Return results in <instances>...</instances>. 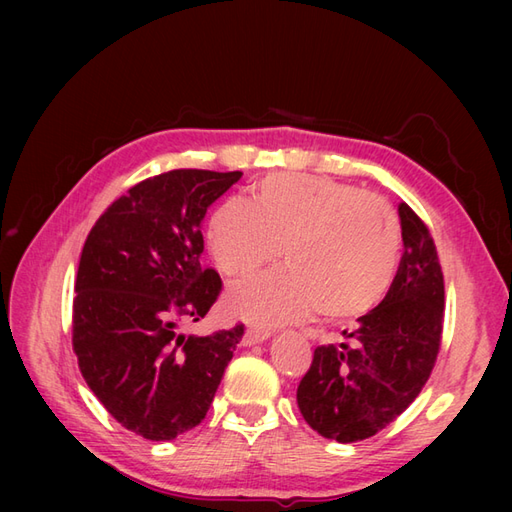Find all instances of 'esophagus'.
<instances>
[{"label": "esophagus", "mask_w": 512, "mask_h": 512, "mask_svg": "<svg viewBox=\"0 0 512 512\" xmlns=\"http://www.w3.org/2000/svg\"><path fill=\"white\" fill-rule=\"evenodd\" d=\"M271 337V331L267 329H258V327H250L245 331L243 335V346H254V344H260L265 342V339Z\"/></svg>", "instance_id": "esophagus-1"}]
</instances>
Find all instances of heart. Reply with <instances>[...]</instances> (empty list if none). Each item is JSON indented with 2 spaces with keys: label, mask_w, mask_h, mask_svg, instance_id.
Masks as SVG:
<instances>
[{
  "label": "heart",
  "mask_w": 512,
  "mask_h": 512,
  "mask_svg": "<svg viewBox=\"0 0 512 512\" xmlns=\"http://www.w3.org/2000/svg\"><path fill=\"white\" fill-rule=\"evenodd\" d=\"M209 250L232 277L250 275L282 252L288 269L230 290L232 312L273 327L314 316L352 318L389 290L401 245L395 209L356 185L280 173L254 188V205L226 198L207 228Z\"/></svg>",
  "instance_id": "1"
}]
</instances>
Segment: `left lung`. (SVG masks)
Here are the masks:
<instances>
[{
	"instance_id": "left-lung-1",
	"label": "left lung",
	"mask_w": 512,
	"mask_h": 512,
	"mask_svg": "<svg viewBox=\"0 0 512 512\" xmlns=\"http://www.w3.org/2000/svg\"><path fill=\"white\" fill-rule=\"evenodd\" d=\"M401 256L380 305L359 318L348 342L318 346L297 404L322 438L359 442L404 412L436 365L444 322V277L427 224L399 205Z\"/></svg>"
}]
</instances>
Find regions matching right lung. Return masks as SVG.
I'll use <instances>...</instances> for the list:
<instances>
[{
	"instance_id": "add662e5",
	"label": "right lung",
	"mask_w": 512,
	"mask_h": 512,
	"mask_svg": "<svg viewBox=\"0 0 512 512\" xmlns=\"http://www.w3.org/2000/svg\"><path fill=\"white\" fill-rule=\"evenodd\" d=\"M243 173L177 168L136 183L89 230L72 303V348L87 386L117 423L153 442L203 421L243 324L207 337L179 324L205 318L222 292L203 267V222Z\"/></svg>"
}]
</instances>
